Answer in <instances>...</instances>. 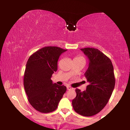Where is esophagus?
I'll return each mask as SVG.
<instances>
[{
	"label": "esophagus",
	"instance_id": "34e87169",
	"mask_svg": "<svg viewBox=\"0 0 130 130\" xmlns=\"http://www.w3.org/2000/svg\"><path fill=\"white\" fill-rule=\"evenodd\" d=\"M67 90H71V89H73V88L70 87V86H67Z\"/></svg>",
	"mask_w": 130,
	"mask_h": 130
}]
</instances>
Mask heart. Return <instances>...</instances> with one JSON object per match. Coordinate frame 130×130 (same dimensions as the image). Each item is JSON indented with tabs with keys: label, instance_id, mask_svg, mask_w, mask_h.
<instances>
[{
	"label": "heart",
	"instance_id": "b5f03b06",
	"mask_svg": "<svg viewBox=\"0 0 130 130\" xmlns=\"http://www.w3.org/2000/svg\"><path fill=\"white\" fill-rule=\"evenodd\" d=\"M75 59H84V58H83V57H82V56H77L75 58Z\"/></svg>",
	"mask_w": 130,
	"mask_h": 130
}]
</instances>
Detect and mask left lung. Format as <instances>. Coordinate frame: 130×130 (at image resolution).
<instances>
[{"label": "left lung", "mask_w": 130, "mask_h": 130, "mask_svg": "<svg viewBox=\"0 0 130 130\" xmlns=\"http://www.w3.org/2000/svg\"><path fill=\"white\" fill-rule=\"evenodd\" d=\"M89 59L84 75L89 84L86 90L76 89V96L72 105L77 114L90 117L98 114L108 103L114 89L116 79L111 59L98 49H80Z\"/></svg>", "instance_id": "left-lung-1"}]
</instances>
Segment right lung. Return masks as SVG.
Instances as JSON below:
<instances>
[{
  "label": "right lung",
  "instance_id": "add662e5",
  "mask_svg": "<svg viewBox=\"0 0 130 130\" xmlns=\"http://www.w3.org/2000/svg\"><path fill=\"white\" fill-rule=\"evenodd\" d=\"M66 51L57 46H45L28 59L24 86L30 104L40 112L54 111L66 92L65 86L53 84L51 79L52 74L57 70L59 57Z\"/></svg>",
  "mask_w": 130,
  "mask_h": 130
}]
</instances>
